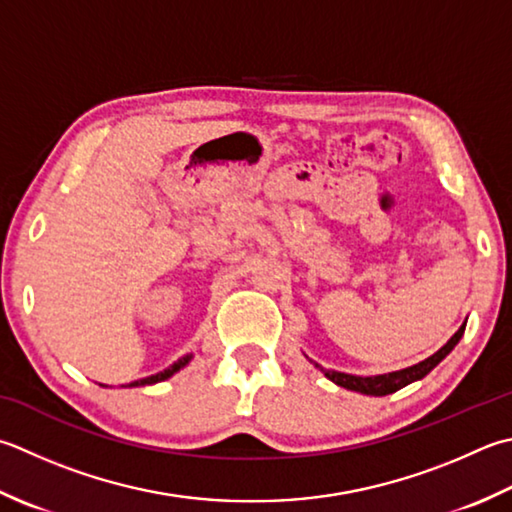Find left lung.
Here are the masks:
<instances>
[{"label":"left lung","mask_w":512,"mask_h":512,"mask_svg":"<svg viewBox=\"0 0 512 512\" xmlns=\"http://www.w3.org/2000/svg\"><path fill=\"white\" fill-rule=\"evenodd\" d=\"M466 330V322L459 326L457 333L448 339V342L437 350L435 355H430L428 359H424V362H419L415 366H408V368H402V370H395V373H386V375H375V377H359V375H348V373H339V370H326L319 364H315L322 373L330 379V382L342 386L346 390H355V393H362V395H373V397H384V395H390L395 393V390L404 388L408 384L417 382V379L426 377L430 370H433L442 359L453 350L459 339H462Z\"/></svg>","instance_id":"left-lung-1"}]
</instances>
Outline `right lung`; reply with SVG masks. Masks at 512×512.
<instances>
[{
	"mask_svg": "<svg viewBox=\"0 0 512 512\" xmlns=\"http://www.w3.org/2000/svg\"><path fill=\"white\" fill-rule=\"evenodd\" d=\"M190 357L193 355H186V357H182V359H177L175 364H170L166 370H162V373H157V375H150V377H144V379H137V382H130L128 386H146V384H157V382H164V379H168V377H173L177 370H182L188 362H190Z\"/></svg>",
	"mask_w": 512,
	"mask_h": 512,
	"instance_id": "add662e5",
	"label": "right lung"
}]
</instances>
